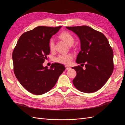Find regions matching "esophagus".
I'll list each match as a JSON object with an SVG mask.
<instances>
[{"instance_id": "obj_1", "label": "esophagus", "mask_w": 125, "mask_h": 125, "mask_svg": "<svg viewBox=\"0 0 125 125\" xmlns=\"http://www.w3.org/2000/svg\"><path fill=\"white\" fill-rule=\"evenodd\" d=\"M70 69V67L67 66H66V70H68V69Z\"/></svg>"}]
</instances>
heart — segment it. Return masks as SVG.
Wrapping results in <instances>:
<instances>
[{"instance_id": "heart-1", "label": "heart", "mask_w": 125, "mask_h": 125, "mask_svg": "<svg viewBox=\"0 0 125 125\" xmlns=\"http://www.w3.org/2000/svg\"><path fill=\"white\" fill-rule=\"evenodd\" d=\"M59 37L64 41L69 46L73 44L74 39L70 34L67 32H63L60 33ZM49 48L51 52L55 50V42L54 39H51L49 42ZM73 59V56L70 54H61L55 58V61L63 65H68L71 62V60Z\"/></svg>"}]
</instances>
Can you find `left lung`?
Segmentation results:
<instances>
[{"label": "left lung", "mask_w": 125, "mask_h": 125, "mask_svg": "<svg viewBox=\"0 0 125 125\" xmlns=\"http://www.w3.org/2000/svg\"><path fill=\"white\" fill-rule=\"evenodd\" d=\"M67 29L74 32L80 41L81 51L76 62L82 63L73 67L77 75L73 82L81 92L90 93L100 90L112 75L113 65V51L108 40L103 34L88 26H69Z\"/></svg>", "instance_id": "8db88e82"}]
</instances>
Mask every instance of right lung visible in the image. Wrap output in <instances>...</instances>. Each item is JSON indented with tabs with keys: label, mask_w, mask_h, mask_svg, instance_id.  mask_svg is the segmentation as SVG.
Returning <instances> with one entry per match:
<instances>
[{
	"label": "right lung",
	"mask_w": 125,
	"mask_h": 125,
	"mask_svg": "<svg viewBox=\"0 0 125 125\" xmlns=\"http://www.w3.org/2000/svg\"><path fill=\"white\" fill-rule=\"evenodd\" d=\"M62 26L56 28L39 26L24 33L19 39L12 53L14 73L20 84L35 95L51 90L65 67L52 63L50 68L43 63L50 54L49 42Z\"/></svg>",
	"instance_id": "right-lung-1"
}]
</instances>
